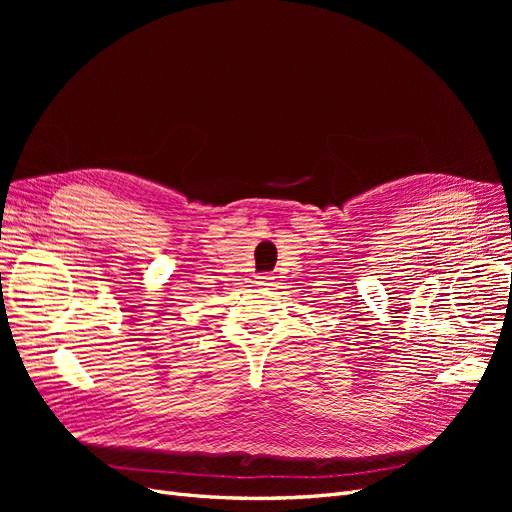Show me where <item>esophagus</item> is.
I'll return each instance as SVG.
<instances>
[{
    "label": "esophagus",
    "instance_id": "obj_1",
    "mask_svg": "<svg viewBox=\"0 0 512 512\" xmlns=\"http://www.w3.org/2000/svg\"><path fill=\"white\" fill-rule=\"evenodd\" d=\"M256 286H260V288L273 286V277L271 275H256Z\"/></svg>",
    "mask_w": 512,
    "mask_h": 512
}]
</instances>
